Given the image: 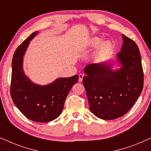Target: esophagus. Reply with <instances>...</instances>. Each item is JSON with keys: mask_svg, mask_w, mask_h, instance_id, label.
<instances>
[{"mask_svg": "<svg viewBox=\"0 0 151 151\" xmlns=\"http://www.w3.org/2000/svg\"><path fill=\"white\" fill-rule=\"evenodd\" d=\"M83 78H84V74H82V73H80V74H79V82H81L82 81V79H83Z\"/></svg>", "mask_w": 151, "mask_h": 151, "instance_id": "obj_1", "label": "esophagus"}]
</instances>
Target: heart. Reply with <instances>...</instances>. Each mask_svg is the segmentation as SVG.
Returning a JSON list of instances; mask_svg holds the SVG:
<instances>
[{
	"label": "heart",
	"instance_id": "obj_1",
	"mask_svg": "<svg viewBox=\"0 0 151 151\" xmlns=\"http://www.w3.org/2000/svg\"><path fill=\"white\" fill-rule=\"evenodd\" d=\"M102 41H103L102 38H101V37H99V36H96L91 39V40L90 42V44L93 47H97L99 45H100L101 43L102 42ZM111 48V43L109 42V41H106V42L103 43L102 46L101 47V49H102V51H106L109 50Z\"/></svg>",
	"mask_w": 151,
	"mask_h": 151
}]
</instances>
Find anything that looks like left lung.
<instances>
[{
  "label": "left lung",
  "mask_w": 151,
  "mask_h": 151,
  "mask_svg": "<svg viewBox=\"0 0 151 151\" xmlns=\"http://www.w3.org/2000/svg\"><path fill=\"white\" fill-rule=\"evenodd\" d=\"M121 51L117 61L92 63L84 67V86L90 111L102 119H114L125 115L141 94L144 73L137 45L122 34ZM115 63L119 69L113 70Z\"/></svg>",
  "instance_id": "8db88e82"
}]
</instances>
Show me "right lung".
<instances>
[{"label":"right lung","instance_id":"1","mask_svg":"<svg viewBox=\"0 0 151 151\" xmlns=\"http://www.w3.org/2000/svg\"><path fill=\"white\" fill-rule=\"evenodd\" d=\"M38 33L31 34L14 53L10 93L14 103L26 117L36 122H49L61 114L67 95L79 76L57 78L47 85H39L25 75L23 57Z\"/></svg>","mask_w":151,"mask_h":151}]
</instances>
